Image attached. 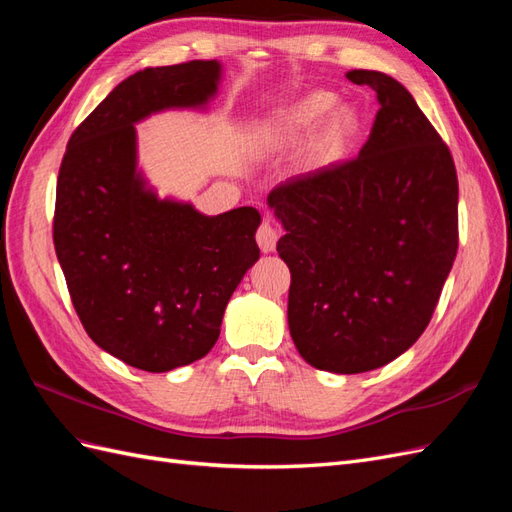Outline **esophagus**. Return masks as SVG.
<instances>
[{
	"mask_svg": "<svg viewBox=\"0 0 512 512\" xmlns=\"http://www.w3.org/2000/svg\"><path fill=\"white\" fill-rule=\"evenodd\" d=\"M256 241H258V247L262 252H273L275 250V243H277V230L275 226L271 224L269 218H265L260 222L258 230H256Z\"/></svg>",
	"mask_w": 512,
	"mask_h": 512,
	"instance_id": "34e87169",
	"label": "esophagus"
}]
</instances>
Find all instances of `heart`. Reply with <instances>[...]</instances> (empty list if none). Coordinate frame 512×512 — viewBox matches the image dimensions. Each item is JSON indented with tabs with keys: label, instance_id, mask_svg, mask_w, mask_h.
Here are the masks:
<instances>
[{
	"label": "heart",
	"instance_id": "obj_1",
	"mask_svg": "<svg viewBox=\"0 0 512 512\" xmlns=\"http://www.w3.org/2000/svg\"><path fill=\"white\" fill-rule=\"evenodd\" d=\"M335 103L331 91H312L290 106L275 111L265 123V136L271 143L286 145L299 141L312 127L309 134L307 151L314 162H333L337 160L352 138L359 132V115L348 104Z\"/></svg>",
	"mask_w": 512,
	"mask_h": 512
}]
</instances>
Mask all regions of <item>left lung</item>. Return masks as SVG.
I'll list each match as a JSON object with an SVG mask.
<instances>
[{
	"label": "left lung",
	"instance_id": "obj_1",
	"mask_svg": "<svg viewBox=\"0 0 512 512\" xmlns=\"http://www.w3.org/2000/svg\"><path fill=\"white\" fill-rule=\"evenodd\" d=\"M348 79L378 94L359 156L269 192L286 235L288 327L303 359L363 374L406 352L436 312L457 256V170L410 91L374 70Z\"/></svg>",
	"mask_w": 512,
	"mask_h": 512
}]
</instances>
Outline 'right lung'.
Wrapping results in <instances>:
<instances>
[{
  "instance_id": "obj_1",
  "label": "right lung",
  "mask_w": 512,
  "mask_h": 512,
  "mask_svg": "<svg viewBox=\"0 0 512 512\" xmlns=\"http://www.w3.org/2000/svg\"><path fill=\"white\" fill-rule=\"evenodd\" d=\"M218 81L215 59L128 76L72 132L59 166L53 243L72 305L102 350L143 371L203 359L260 256L254 207L207 218L158 200L136 173L134 123L203 106Z\"/></svg>"
}]
</instances>
